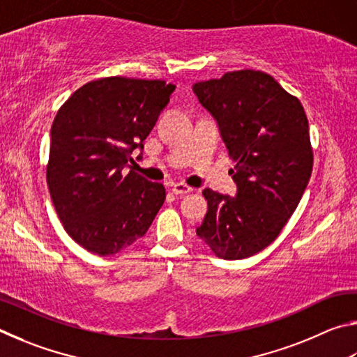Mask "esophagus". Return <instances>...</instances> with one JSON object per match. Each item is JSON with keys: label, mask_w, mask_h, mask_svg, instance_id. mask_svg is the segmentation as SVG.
<instances>
[{"label": "esophagus", "mask_w": 357, "mask_h": 357, "mask_svg": "<svg viewBox=\"0 0 357 357\" xmlns=\"http://www.w3.org/2000/svg\"><path fill=\"white\" fill-rule=\"evenodd\" d=\"M192 188L188 185L185 183H174L172 185V192L175 196H183V195H188V192H191Z\"/></svg>", "instance_id": "1"}]
</instances>
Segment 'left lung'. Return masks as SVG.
Returning <instances> with one entry per match:
<instances>
[{"instance_id":"1","label":"left lung","mask_w":357,"mask_h":357,"mask_svg":"<svg viewBox=\"0 0 357 357\" xmlns=\"http://www.w3.org/2000/svg\"><path fill=\"white\" fill-rule=\"evenodd\" d=\"M192 92L218 123L236 185L235 196L204 190L208 210L196 234L218 257H251L278 238L307 188V117L296 97L257 70L199 81Z\"/></svg>"}]
</instances>
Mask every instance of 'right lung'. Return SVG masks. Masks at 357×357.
I'll list each match as a JSON object with an SVG mask.
<instances>
[{
  "mask_svg": "<svg viewBox=\"0 0 357 357\" xmlns=\"http://www.w3.org/2000/svg\"><path fill=\"white\" fill-rule=\"evenodd\" d=\"M174 89L160 79L102 78L75 91L56 114L47 183L67 234L87 251L128 249L165 202V186L128 162L135 149L142 155Z\"/></svg>",
  "mask_w": 357,
  "mask_h": 357,
  "instance_id": "1",
  "label": "right lung"
}]
</instances>
